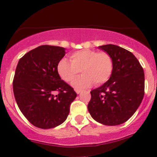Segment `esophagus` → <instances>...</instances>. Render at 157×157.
<instances>
[{
	"instance_id": "obj_1",
	"label": "esophagus",
	"mask_w": 157,
	"mask_h": 157,
	"mask_svg": "<svg viewBox=\"0 0 157 157\" xmlns=\"http://www.w3.org/2000/svg\"><path fill=\"white\" fill-rule=\"evenodd\" d=\"M75 91H76V93H77V94H79V93H81L82 90H80V89H75Z\"/></svg>"
}]
</instances>
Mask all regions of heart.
Returning <instances> with one entry per match:
<instances>
[{
  "instance_id": "obj_1",
  "label": "heart",
  "mask_w": 157,
  "mask_h": 157,
  "mask_svg": "<svg viewBox=\"0 0 157 157\" xmlns=\"http://www.w3.org/2000/svg\"><path fill=\"white\" fill-rule=\"evenodd\" d=\"M71 62L62 58L57 64V72L64 81L70 83L80 72V77L73 82L77 88L90 86L93 83L101 85L109 80L113 72L114 64L107 52L92 49L77 51L70 55Z\"/></svg>"
}]
</instances>
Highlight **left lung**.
Wrapping results in <instances>:
<instances>
[{"mask_svg": "<svg viewBox=\"0 0 157 157\" xmlns=\"http://www.w3.org/2000/svg\"><path fill=\"white\" fill-rule=\"evenodd\" d=\"M99 48L112 58L113 72L108 81L90 91L88 111L101 124L118 125L134 115L143 100L144 72L129 51L111 44Z\"/></svg>", "mask_w": 157, "mask_h": 157, "instance_id": "1", "label": "left lung"}]
</instances>
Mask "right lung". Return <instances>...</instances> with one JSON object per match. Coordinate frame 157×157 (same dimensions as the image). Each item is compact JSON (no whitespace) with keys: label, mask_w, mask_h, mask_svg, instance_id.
I'll return each instance as SVG.
<instances>
[{"label":"right lung","mask_w":157,"mask_h":157,"mask_svg":"<svg viewBox=\"0 0 157 157\" xmlns=\"http://www.w3.org/2000/svg\"><path fill=\"white\" fill-rule=\"evenodd\" d=\"M64 50L62 47L41 45L23 55L16 68L13 90L17 105L32 124L42 129L62 124L77 96L57 72Z\"/></svg>","instance_id":"add662e5"}]
</instances>
